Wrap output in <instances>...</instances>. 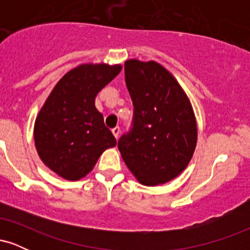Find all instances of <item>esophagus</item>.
Segmentation results:
<instances>
[{"instance_id":"1","label":"esophagus","mask_w":250,"mask_h":250,"mask_svg":"<svg viewBox=\"0 0 250 250\" xmlns=\"http://www.w3.org/2000/svg\"><path fill=\"white\" fill-rule=\"evenodd\" d=\"M111 133H113L114 136H115V139H119L120 133H121V129H120L119 127H115L113 130H111Z\"/></svg>"}]
</instances>
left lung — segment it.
I'll return each mask as SVG.
<instances>
[{
  "label": "left lung",
  "mask_w": 250,
  "mask_h": 250,
  "mask_svg": "<svg viewBox=\"0 0 250 250\" xmlns=\"http://www.w3.org/2000/svg\"><path fill=\"white\" fill-rule=\"evenodd\" d=\"M125 75L134 105L133 127L117 147L140 183L162 185L182 173L193 157L197 141L193 108L176 79L157 62L128 60Z\"/></svg>",
  "instance_id": "1"
}]
</instances>
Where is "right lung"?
<instances>
[{
	"label": "right lung",
	"mask_w": 250,
	"mask_h": 250,
	"mask_svg": "<svg viewBox=\"0 0 250 250\" xmlns=\"http://www.w3.org/2000/svg\"><path fill=\"white\" fill-rule=\"evenodd\" d=\"M120 64H81L57 82L36 117V150L47 167L65 180L77 181L93 170L116 140L95 107L102 88L119 75Z\"/></svg>",
	"instance_id": "obj_1"
}]
</instances>
